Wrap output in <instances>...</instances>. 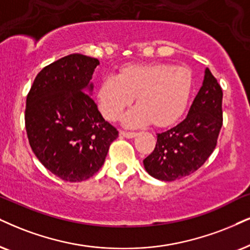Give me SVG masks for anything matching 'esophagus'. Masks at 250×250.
<instances>
[{"instance_id":"obj_1","label":"esophagus","mask_w":250,"mask_h":250,"mask_svg":"<svg viewBox=\"0 0 250 250\" xmlns=\"http://www.w3.org/2000/svg\"><path fill=\"white\" fill-rule=\"evenodd\" d=\"M120 135L123 136V137H125V138H134L137 134H136V132H131V131L121 130V131H120Z\"/></svg>"}]
</instances>
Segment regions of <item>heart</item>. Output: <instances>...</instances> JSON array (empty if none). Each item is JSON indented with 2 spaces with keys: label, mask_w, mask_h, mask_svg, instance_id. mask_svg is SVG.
Returning a JSON list of instances; mask_svg holds the SVG:
<instances>
[{
  "label": "heart",
  "mask_w": 250,
  "mask_h": 250,
  "mask_svg": "<svg viewBox=\"0 0 250 250\" xmlns=\"http://www.w3.org/2000/svg\"><path fill=\"white\" fill-rule=\"evenodd\" d=\"M194 88V75L186 65L173 63L129 64L118 77H105L98 88V104L107 120L115 121L136 98L137 107L123 119L128 127L152 122L165 128L185 114Z\"/></svg>",
  "instance_id": "obj_1"
}]
</instances>
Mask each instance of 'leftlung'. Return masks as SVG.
Segmentation results:
<instances>
[{"instance_id": "8db88e82", "label": "left lung", "mask_w": 250, "mask_h": 250, "mask_svg": "<svg viewBox=\"0 0 250 250\" xmlns=\"http://www.w3.org/2000/svg\"><path fill=\"white\" fill-rule=\"evenodd\" d=\"M223 90L209 68L187 118L157 135L152 153L143 160L146 172L162 181H174L196 172L216 148L223 125Z\"/></svg>"}]
</instances>
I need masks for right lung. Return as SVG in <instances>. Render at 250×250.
I'll return each mask as SVG.
<instances>
[{
	"label": "right lung",
	"instance_id": "right-lung-1",
	"mask_svg": "<svg viewBox=\"0 0 250 250\" xmlns=\"http://www.w3.org/2000/svg\"><path fill=\"white\" fill-rule=\"evenodd\" d=\"M98 64L86 55L64 56L37 75L26 97L31 148L47 169L65 181L81 182L96 174L119 136L90 97Z\"/></svg>",
	"mask_w": 250,
	"mask_h": 250
}]
</instances>
